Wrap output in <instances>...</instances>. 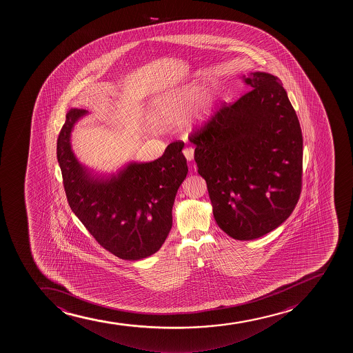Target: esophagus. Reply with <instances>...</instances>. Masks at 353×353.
<instances>
[{
    "mask_svg": "<svg viewBox=\"0 0 353 353\" xmlns=\"http://www.w3.org/2000/svg\"><path fill=\"white\" fill-rule=\"evenodd\" d=\"M183 154H184V157H186V160L192 161L193 157H194V149L192 147H186L184 150H183Z\"/></svg>",
    "mask_w": 353,
    "mask_h": 353,
    "instance_id": "obj_1",
    "label": "esophagus"
}]
</instances>
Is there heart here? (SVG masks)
I'll use <instances>...</instances> for the list:
<instances>
[{
	"instance_id": "obj_1",
	"label": "heart",
	"mask_w": 353,
	"mask_h": 353,
	"mask_svg": "<svg viewBox=\"0 0 353 353\" xmlns=\"http://www.w3.org/2000/svg\"><path fill=\"white\" fill-rule=\"evenodd\" d=\"M201 91L203 89L200 85L192 84L168 94L163 99H161L160 102L154 104L150 110L152 119L159 124H171L177 121L184 111L199 99ZM215 99H216L215 90L208 91V94L205 96L204 102L201 103L199 110L196 113V119L198 123L203 124L211 118Z\"/></svg>"
}]
</instances>
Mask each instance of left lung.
I'll list each match as a JSON object with an SVG mask.
<instances>
[{
    "mask_svg": "<svg viewBox=\"0 0 353 353\" xmlns=\"http://www.w3.org/2000/svg\"><path fill=\"white\" fill-rule=\"evenodd\" d=\"M251 90L190 135L219 227L235 240L262 237L291 215L301 191L302 134L278 77L252 72Z\"/></svg>",
    "mask_w": 353,
    "mask_h": 353,
    "instance_id": "left-lung-1",
    "label": "left lung"
}]
</instances>
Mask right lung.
<instances>
[{"label": "right lung", "instance_id": "right-lung-1", "mask_svg": "<svg viewBox=\"0 0 353 353\" xmlns=\"http://www.w3.org/2000/svg\"><path fill=\"white\" fill-rule=\"evenodd\" d=\"M87 110L65 114L57 157L72 211L104 249L126 261L160 250L172 225V206L188 174L184 142L168 145L160 159L131 161L103 174L81 163L72 149V132Z\"/></svg>", "mask_w": 353, "mask_h": 353}]
</instances>
